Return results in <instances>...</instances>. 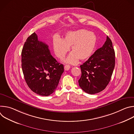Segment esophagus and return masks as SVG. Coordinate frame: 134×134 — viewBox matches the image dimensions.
Returning a JSON list of instances; mask_svg holds the SVG:
<instances>
[{
  "label": "esophagus",
  "instance_id": "esophagus-1",
  "mask_svg": "<svg viewBox=\"0 0 134 134\" xmlns=\"http://www.w3.org/2000/svg\"><path fill=\"white\" fill-rule=\"evenodd\" d=\"M70 68V66L68 65H66L65 66H64V69L65 70H68Z\"/></svg>",
  "mask_w": 134,
  "mask_h": 134
}]
</instances>
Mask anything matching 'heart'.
Instances as JSON below:
<instances>
[{"mask_svg":"<svg viewBox=\"0 0 134 134\" xmlns=\"http://www.w3.org/2000/svg\"><path fill=\"white\" fill-rule=\"evenodd\" d=\"M97 37L93 32L81 29L69 31L63 40L59 38L53 40V49L55 55L63 59L71 47L72 52L68 56L65 62L71 64L77 63L79 59L85 60L94 52L97 45Z\"/></svg>","mask_w":134,"mask_h":134,"instance_id":"heart-1","label":"heart"}]
</instances>
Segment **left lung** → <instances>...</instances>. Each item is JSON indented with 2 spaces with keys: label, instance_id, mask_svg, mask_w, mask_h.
Returning <instances> with one entry per match:
<instances>
[{
  "label": "left lung",
  "instance_id": "obj_1",
  "mask_svg": "<svg viewBox=\"0 0 134 134\" xmlns=\"http://www.w3.org/2000/svg\"><path fill=\"white\" fill-rule=\"evenodd\" d=\"M115 66V52L107 36L103 46L80 66L82 75L80 87L86 93L94 94L103 91L109 84Z\"/></svg>",
  "mask_w": 134,
  "mask_h": 134
}]
</instances>
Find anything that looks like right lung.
<instances>
[{
    "instance_id": "right-lung-1",
    "label": "right lung",
    "mask_w": 134,
    "mask_h": 134,
    "mask_svg": "<svg viewBox=\"0 0 134 134\" xmlns=\"http://www.w3.org/2000/svg\"><path fill=\"white\" fill-rule=\"evenodd\" d=\"M22 68L29 88L37 94L46 97L55 91L64 71V65L51 55L47 44L38 40L35 32L24 44Z\"/></svg>"
}]
</instances>
